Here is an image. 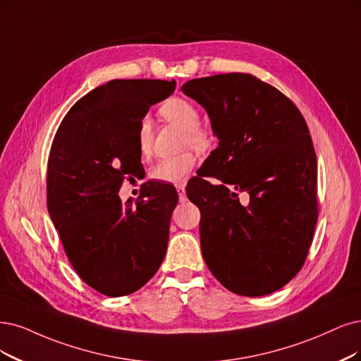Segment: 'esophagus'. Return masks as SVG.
<instances>
[{"label":"esophagus","instance_id":"1","mask_svg":"<svg viewBox=\"0 0 361 361\" xmlns=\"http://www.w3.org/2000/svg\"><path fill=\"white\" fill-rule=\"evenodd\" d=\"M177 192H178V197H180V202H184L185 199V188L184 185H177Z\"/></svg>","mask_w":361,"mask_h":361}]
</instances>
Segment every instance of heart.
Listing matches in <instances>:
<instances>
[{
	"label": "heart",
	"instance_id": "b5f03b06",
	"mask_svg": "<svg viewBox=\"0 0 361 361\" xmlns=\"http://www.w3.org/2000/svg\"><path fill=\"white\" fill-rule=\"evenodd\" d=\"M162 114L169 122L183 128V145L193 147L196 150H205L211 144L209 132L199 125L201 113L197 106L184 98H171L162 106ZM137 145L142 157H149L153 150V126L150 118L144 117L137 130ZM196 165V156L190 152L181 153L173 157L160 159L150 169V177L153 180L162 181L166 184H180L189 176Z\"/></svg>",
	"mask_w": 361,
	"mask_h": 361
}]
</instances>
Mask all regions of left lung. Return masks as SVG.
I'll return each mask as SVG.
<instances>
[{"instance_id": "left-lung-1", "label": "left lung", "mask_w": 361, "mask_h": 361, "mask_svg": "<svg viewBox=\"0 0 361 361\" xmlns=\"http://www.w3.org/2000/svg\"><path fill=\"white\" fill-rule=\"evenodd\" d=\"M207 110L219 147L188 190L201 209L202 256L236 295L259 298L302 269L318 217L317 157L302 113L284 93L244 73L181 86ZM201 168V169H202ZM250 196L249 205L237 193Z\"/></svg>"}]
</instances>
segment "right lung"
Instances as JSON below:
<instances>
[{"label":"right lung","instance_id":"right-lung-1","mask_svg":"<svg viewBox=\"0 0 361 361\" xmlns=\"http://www.w3.org/2000/svg\"><path fill=\"white\" fill-rule=\"evenodd\" d=\"M173 89V80H111L71 106L51 142L50 219L74 271L105 296L140 290L165 257L177 190L149 181L125 204L117 193L142 168L140 122Z\"/></svg>","mask_w":361,"mask_h":361}]
</instances>
